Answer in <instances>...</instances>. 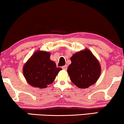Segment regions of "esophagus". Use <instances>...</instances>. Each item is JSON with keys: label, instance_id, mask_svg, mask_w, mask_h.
Returning <instances> with one entry per match:
<instances>
[{"label": "esophagus", "instance_id": "esophagus-1", "mask_svg": "<svg viewBox=\"0 0 124 124\" xmlns=\"http://www.w3.org/2000/svg\"><path fill=\"white\" fill-rule=\"evenodd\" d=\"M62 69L65 70H67V66H66V65H65V66H62Z\"/></svg>", "mask_w": 124, "mask_h": 124}]
</instances>
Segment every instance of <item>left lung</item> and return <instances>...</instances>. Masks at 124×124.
<instances>
[{
    "label": "left lung",
    "mask_w": 124,
    "mask_h": 124,
    "mask_svg": "<svg viewBox=\"0 0 124 124\" xmlns=\"http://www.w3.org/2000/svg\"><path fill=\"white\" fill-rule=\"evenodd\" d=\"M68 73L71 82L80 88L94 84L101 72L99 61L88 49L77 52L70 58Z\"/></svg>",
    "instance_id": "obj_1"
}]
</instances>
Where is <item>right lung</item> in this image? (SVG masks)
I'll return each instance as SVG.
<instances>
[{
  "label": "right lung",
  "instance_id": "right-lung-1",
  "mask_svg": "<svg viewBox=\"0 0 124 124\" xmlns=\"http://www.w3.org/2000/svg\"><path fill=\"white\" fill-rule=\"evenodd\" d=\"M50 53L43 51L35 52L23 67V73L28 84L33 87L45 88L54 81L59 71Z\"/></svg>",
  "mask_w": 124,
  "mask_h": 124
}]
</instances>
